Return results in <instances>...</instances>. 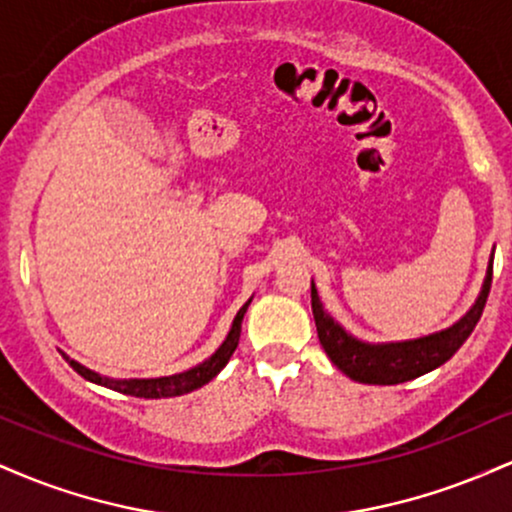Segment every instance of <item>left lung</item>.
<instances>
[{"instance_id":"obj_1","label":"left lung","mask_w":512,"mask_h":512,"mask_svg":"<svg viewBox=\"0 0 512 512\" xmlns=\"http://www.w3.org/2000/svg\"><path fill=\"white\" fill-rule=\"evenodd\" d=\"M491 274H493V255L486 267L484 284L474 301L472 308L464 313L455 325L445 330L426 334V337L404 339V342H363L346 332L334 317L327 313L317 296L315 281H310V301H313V315L317 337H320L322 349L332 358L346 378L366 385H399L407 380L419 378V375L431 373L438 366H443L448 358L455 356V351L467 342V337L477 327L481 313H484L486 298L491 291Z\"/></svg>"}]
</instances>
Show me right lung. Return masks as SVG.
Here are the masks:
<instances>
[{"mask_svg": "<svg viewBox=\"0 0 512 512\" xmlns=\"http://www.w3.org/2000/svg\"><path fill=\"white\" fill-rule=\"evenodd\" d=\"M252 303V298H248V303L238 310V315L233 317V325L228 330L226 339L219 349L211 354L207 361L197 363V366L182 370V373H173V375H161V378H110V375H101L96 370L81 366L79 361L69 358L64 351L60 354L67 358V363L72 366L81 378H86L88 383H96L108 387V390L122 392V395H132V397H144V399H163V397H180L187 395V392L197 390V387L207 385L209 380H214L216 375L221 373L223 366L228 363V358L233 356L236 351L238 339H240V325H243V317L248 313V305Z\"/></svg>", "mask_w": 512, "mask_h": 512, "instance_id": "1", "label": "right lung"}]
</instances>
